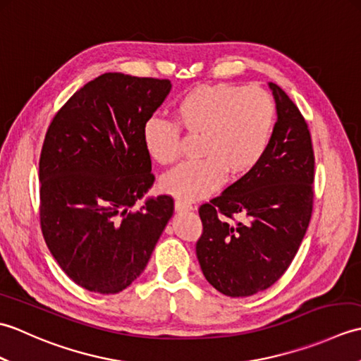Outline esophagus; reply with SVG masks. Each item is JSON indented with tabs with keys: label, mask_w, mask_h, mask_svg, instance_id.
Listing matches in <instances>:
<instances>
[{
	"label": "esophagus",
	"mask_w": 361,
	"mask_h": 361,
	"mask_svg": "<svg viewBox=\"0 0 361 361\" xmlns=\"http://www.w3.org/2000/svg\"><path fill=\"white\" fill-rule=\"evenodd\" d=\"M194 206L188 203V202H183V200H176L175 202V211L176 212H183V211H192Z\"/></svg>",
	"instance_id": "34e87169"
}]
</instances>
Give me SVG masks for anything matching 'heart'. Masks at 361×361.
<instances>
[{
	"label": "heart",
	"instance_id": "heart-1",
	"mask_svg": "<svg viewBox=\"0 0 361 361\" xmlns=\"http://www.w3.org/2000/svg\"><path fill=\"white\" fill-rule=\"evenodd\" d=\"M276 105L268 91L229 83L200 85L175 104V121L150 118L142 127L149 157L169 166L180 158L181 130L200 136L198 161L181 164L161 180L164 192L183 200L208 197L229 180L255 171L270 144Z\"/></svg>",
	"mask_w": 361,
	"mask_h": 361
}]
</instances>
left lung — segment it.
Instances as JSON below:
<instances>
[{
  "label": "left lung",
  "instance_id": "1",
  "mask_svg": "<svg viewBox=\"0 0 361 361\" xmlns=\"http://www.w3.org/2000/svg\"><path fill=\"white\" fill-rule=\"evenodd\" d=\"M270 88L278 121L262 161L198 208V262L211 286L231 298L264 291L287 271L313 211L309 126L286 91L276 83Z\"/></svg>",
  "mask_w": 361,
  "mask_h": 361
}]
</instances>
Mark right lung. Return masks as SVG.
I'll return each mask as SVG.
<instances>
[{
    "label": "right lung",
    "instance_id": "obj_1",
    "mask_svg": "<svg viewBox=\"0 0 361 361\" xmlns=\"http://www.w3.org/2000/svg\"><path fill=\"white\" fill-rule=\"evenodd\" d=\"M171 80L105 73L75 91L46 132L38 163L40 226L68 278L114 295L140 276L173 214V198L135 203L155 183L142 127Z\"/></svg>",
    "mask_w": 361,
    "mask_h": 361
}]
</instances>
